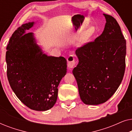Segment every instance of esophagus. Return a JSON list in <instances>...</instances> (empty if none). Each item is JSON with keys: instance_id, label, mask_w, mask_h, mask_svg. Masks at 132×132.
Here are the masks:
<instances>
[{"instance_id": "34e87169", "label": "esophagus", "mask_w": 132, "mask_h": 132, "mask_svg": "<svg viewBox=\"0 0 132 132\" xmlns=\"http://www.w3.org/2000/svg\"><path fill=\"white\" fill-rule=\"evenodd\" d=\"M75 61L73 55H70L67 57V66L68 68L71 69L75 66Z\"/></svg>"}]
</instances>
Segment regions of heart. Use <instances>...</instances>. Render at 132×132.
<instances>
[{
  "label": "heart",
  "mask_w": 132,
  "mask_h": 132,
  "mask_svg": "<svg viewBox=\"0 0 132 132\" xmlns=\"http://www.w3.org/2000/svg\"><path fill=\"white\" fill-rule=\"evenodd\" d=\"M95 32H96V30L94 27L91 26L86 29L80 34L77 41V45L79 46H82L86 44L93 37Z\"/></svg>",
  "instance_id": "heart-1"
}]
</instances>
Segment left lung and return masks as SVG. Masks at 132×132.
Returning a JSON list of instances; mask_svg holds the SVG:
<instances>
[{
    "instance_id": "8db88e82",
    "label": "left lung",
    "mask_w": 132,
    "mask_h": 132,
    "mask_svg": "<svg viewBox=\"0 0 132 132\" xmlns=\"http://www.w3.org/2000/svg\"><path fill=\"white\" fill-rule=\"evenodd\" d=\"M103 15L106 23L101 35L76 50L79 63L73 74L81 100L89 105L109 100L120 85L125 71L126 41L116 20Z\"/></svg>"
}]
</instances>
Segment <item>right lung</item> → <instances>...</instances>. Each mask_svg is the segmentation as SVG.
Here are the masks:
<instances>
[{"label":"right lung","mask_w":132,"mask_h":132,"mask_svg":"<svg viewBox=\"0 0 132 132\" xmlns=\"http://www.w3.org/2000/svg\"><path fill=\"white\" fill-rule=\"evenodd\" d=\"M35 21L21 25L7 46V76L12 91L27 107L37 111L51 109L57 100L58 85L67 73V60L48 56L34 33L26 34Z\"/></svg>","instance_id":"add662e5"}]
</instances>
